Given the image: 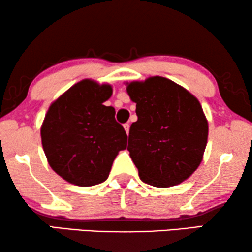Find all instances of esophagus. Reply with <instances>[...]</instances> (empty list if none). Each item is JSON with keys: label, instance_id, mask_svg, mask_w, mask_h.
<instances>
[{"label": "esophagus", "instance_id": "1", "mask_svg": "<svg viewBox=\"0 0 252 252\" xmlns=\"http://www.w3.org/2000/svg\"><path fill=\"white\" fill-rule=\"evenodd\" d=\"M124 128H125L127 135H128V134H129V124H128V123L124 124Z\"/></svg>", "mask_w": 252, "mask_h": 252}]
</instances>
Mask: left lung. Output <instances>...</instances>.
Listing matches in <instances>:
<instances>
[{"instance_id": "8db88e82", "label": "left lung", "mask_w": 252, "mask_h": 252, "mask_svg": "<svg viewBox=\"0 0 252 252\" xmlns=\"http://www.w3.org/2000/svg\"><path fill=\"white\" fill-rule=\"evenodd\" d=\"M125 85L136 103L137 120L130 125L127 150L139 177L155 187L180 185L197 170L208 143L209 124L201 103L159 75Z\"/></svg>"}]
</instances>
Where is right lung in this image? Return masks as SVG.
Masks as SVG:
<instances>
[{"mask_svg": "<svg viewBox=\"0 0 252 252\" xmlns=\"http://www.w3.org/2000/svg\"><path fill=\"white\" fill-rule=\"evenodd\" d=\"M112 86L84 79L51 103L41 125V141L50 167L65 181L91 187L106 180L120 150L127 147L116 111L103 103Z\"/></svg>", "mask_w": 252, "mask_h": 252, "instance_id": "obj_1", "label": "right lung"}]
</instances>
